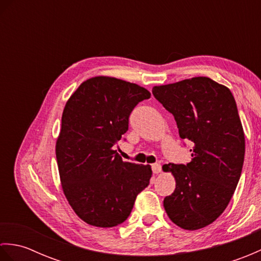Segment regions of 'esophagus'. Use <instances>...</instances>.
<instances>
[{
	"mask_svg": "<svg viewBox=\"0 0 261 261\" xmlns=\"http://www.w3.org/2000/svg\"><path fill=\"white\" fill-rule=\"evenodd\" d=\"M151 169H152V173H153V174L162 173V166H160L159 164H152Z\"/></svg>",
	"mask_w": 261,
	"mask_h": 261,
	"instance_id": "34e87169",
	"label": "esophagus"
}]
</instances>
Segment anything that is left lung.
<instances>
[{"mask_svg":"<svg viewBox=\"0 0 261 261\" xmlns=\"http://www.w3.org/2000/svg\"><path fill=\"white\" fill-rule=\"evenodd\" d=\"M152 94L174 115L181 139L194 146L187 165L163 166L176 180L165 211L181 229H202L223 213L241 176L245 132L234 97L203 76L153 86Z\"/></svg>","mask_w":261,"mask_h":261,"instance_id":"1","label":"left lung"}]
</instances>
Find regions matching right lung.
Segmentation results:
<instances>
[{"mask_svg": "<svg viewBox=\"0 0 261 261\" xmlns=\"http://www.w3.org/2000/svg\"><path fill=\"white\" fill-rule=\"evenodd\" d=\"M150 92L134 83L96 76L83 82L65 105L56 158L66 198L81 220L112 228L127 219L149 185L150 165L123 162L115 145L136 105Z\"/></svg>", "mask_w": 261, "mask_h": 261, "instance_id": "add662e5", "label": "right lung"}]
</instances>
